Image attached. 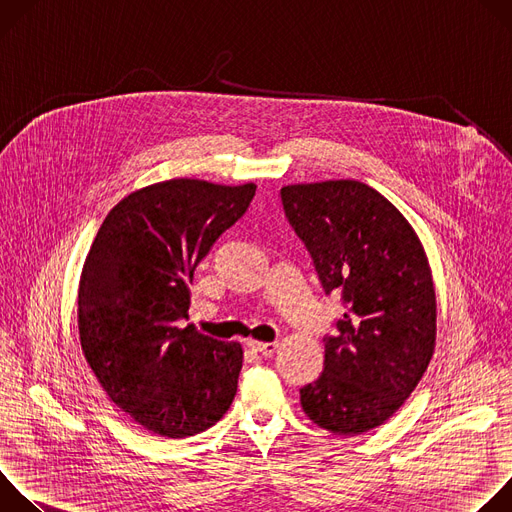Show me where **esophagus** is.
<instances>
[{
    "label": "esophagus",
    "instance_id": "obj_1",
    "mask_svg": "<svg viewBox=\"0 0 512 512\" xmlns=\"http://www.w3.org/2000/svg\"><path fill=\"white\" fill-rule=\"evenodd\" d=\"M249 346H251L255 352L263 354V356H273V352L279 348L277 342H259V340H249Z\"/></svg>",
    "mask_w": 512,
    "mask_h": 512
}]
</instances>
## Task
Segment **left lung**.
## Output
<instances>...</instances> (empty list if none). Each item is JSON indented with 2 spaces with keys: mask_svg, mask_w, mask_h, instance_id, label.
Here are the masks:
<instances>
[{
  "mask_svg": "<svg viewBox=\"0 0 512 512\" xmlns=\"http://www.w3.org/2000/svg\"><path fill=\"white\" fill-rule=\"evenodd\" d=\"M281 202L326 294L340 289L348 306L324 338V373L300 391L302 409L326 431L360 435L405 403L433 356L427 255L407 218L362 182L291 184Z\"/></svg>",
  "mask_w": 512,
  "mask_h": 512,
  "instance_id": "1",
  "label": "left lung"
}]
</instances>
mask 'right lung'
<instances>
[{"label": "right lung", "instance_id": "1", "mask_svg": "<svg viewBox=\"0 0 512 512\" xmlns=\"http://www.w3.org/2000/svg\"><path fill=\"white\" fill-rule=\"evenodd\" d=\"M255 184L174 178L117 202L89 249L79 283V334L109 399L164 437L212 427L231 407L239 342L186 324L196 265L245 214Z\"/></svg>", "mask_w": 512, "mask_h": 512}]
</instances>
